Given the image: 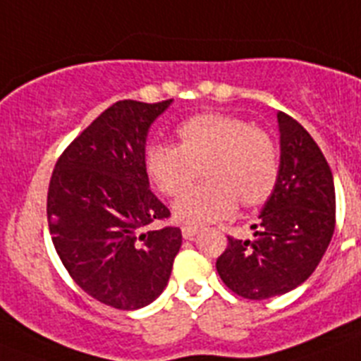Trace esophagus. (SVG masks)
Returning a JSON list of instances; mask_svg holds the SVG:
<instances>
[{
    "label": "esophagus",
    "mask_w": 361,
    "mask_h": 361,
    "mask_svg": "<svg viewBox=\"0 0 361 361\" xmlns=\"http://www.w3.org/2000/svg\"><path fill=\"white\" fill-rule=\"evenodd\" d=\"M199 233L197 226H183V237L184 238H193Z\"/></svg>",
    "instance_id": "esophagus-1"
}]
</instances>
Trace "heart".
<instances>
[{
	"instance_id": "heart-1",
	"label": "heart",
	"mask_w": 361,
	"mask_h": 361,
	"mask_svg": "<svg viewBox=\"0 0 361 361\" xmlns=\"http://www.w3.org/2000/svg\"><path fill=\"white\" fill-rule=\"evenodd\" d=\"M178 145L157 142L146 149V170L159 190L177 197L204 166L209 180L175 202V215L190 224H208L266 202L280 177L275 139L262 128L229 114L208 111L177 128Z\"/></svg>"
}]
</instances>
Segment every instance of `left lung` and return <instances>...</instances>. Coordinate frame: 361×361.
Wrapping results in <instances>:
<instances>
[{"label": "left lung", "mask_w": 361, "mask_h": 361, "mask_svg": "<svg viewBox=\"0 0 361 361\" xmlns=\"http://www.w3.org/2000/svg\"><path fill=\"white\" fill-rule=\"evenodd\" d=\"M280 177L260 212L253 240L228 237L216 258L222 282L247 300L298 288L317 269L336 224L331 168L307 130L279 111Z\"/></svg>", "instance_id": "obj_1"}]
</instances>
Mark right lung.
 I'll return each instance as SVG.
<instances>
[{
    "instance_id": "add662e5",
    "label": "right lung",
    "mask_w": 361,
    "mask_h": 361,
    "mask_svg": "<svg viewBox=\"0 0 361 361\" xmlns=\"http://www.w3.org/2000/svg\"><path fill=\"white\" fill-rule=\"evenodd\" d=\"M171 99L111 104L65 148L47 195L54 247L79 288L133 311L164 291L183 235L149 190L145 145Z\"/></svg>"
}]
</instances>
